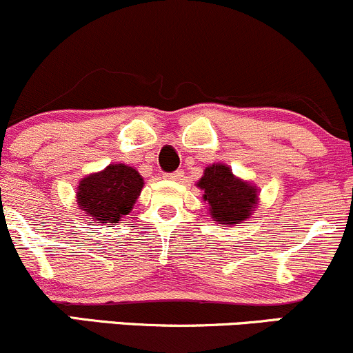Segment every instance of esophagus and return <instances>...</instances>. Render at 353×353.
<instances>
[{"label": "esophagus", "mask_w": 353, "mask_h": 353, "mask_svg": "<svg viewBox=\"0 0 353 353\" xmlns=\"http://www.w3.org/2000/svg\"><path fill=\"white\" fill-rule=\"evenodd\" d=\"M168 180H173V181H180L181 178H183V172H173V173H168V175H165Z\"/></svg>", "instance_id": "esophagus-1"}]
</instances>
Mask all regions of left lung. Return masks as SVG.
I'll return each mask as SVG.
<instances>
[{
  "instance_id": "obj_1",
  "label": "left lung",
  "mask_w": 353,
  "mask_h": 353,
  "mask_svg": "<svg viewBox=\"0 0 353 353\" xmlns=\"http://www.w3.org/2000/svg\"><path fill=\"white\" fill-rule=\"evenodd\" d=\"M196 185L203 190V200L216 223L239 225L250 219L259 203V188L236 178L223 163L207 166Z\"/></svg>"
}]
</instances>
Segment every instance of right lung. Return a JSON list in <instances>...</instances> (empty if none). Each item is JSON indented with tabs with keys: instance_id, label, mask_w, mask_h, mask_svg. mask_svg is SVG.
I'll return each instance as SVG.
<instances>
[{
	"instance_id": "add662e5",
	"label": "right lung",
	"mask_w": 353,
	"mask_h": 353,
	"mask_svg": "<svg viewBox=\"0 0 353 353\" xmlns=\"http://www.w3.org/2000/svg\"><path fill=\"white\" fill-rule=\"evenodd\" d=\"M143 188V178L137 170L123 163L106 166L91 173L78 185L77 201L90 223H118L128 215Z\"/></svg>"
}]
</instances>
